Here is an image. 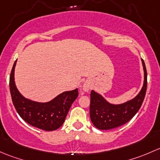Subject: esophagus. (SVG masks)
I'll use <instances>...</instances> for the list:
<instances>
[{
	"label": "esophagus",
	"mask_w": 160,
	"mask_h": 160,
	"mask_svg": "<svg viewBox=\"0 0 160 160\" xmlns=\"http://www.w3.org/2000/svg\"><path fill=\"white\" fill-rule=\"evenodd\" d=\"M91 89V83H90L88 81L85 82V84L83 85V87H82V90L85 92H88L89 90Z\"/></svg>",
	"instance_id": "esophagus-1"
}]
</instances>
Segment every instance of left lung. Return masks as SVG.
Listing matches in <instances>:
<instances>
[{
	"label": "left lung",
	"mask_w": 160,
	"mask_h": 160,
	"mask_svg": "<svg viewBox=\"0 0 160 160\" xmlns=\"http://www.w3.org/2000/svg\"><path fill=\"white\" fill-rule=\"evenodd\" d=\"M144 83L140 92L133 99L123 104H110L101 95L95 91L91 92L90 118L94 126L98 129L108 130L119 127L126 124L140 108L146 95L147 88V72L144 61Z\"/></svg>",
	"instance_id": "1"
}]
</instances>
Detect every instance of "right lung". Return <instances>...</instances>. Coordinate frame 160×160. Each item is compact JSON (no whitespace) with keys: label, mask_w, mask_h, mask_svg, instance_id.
I'll return each mask as SVG.
<instances>
[{"label":"right lung","mask_w":160,"mask_h":160,"mask_svg":"<svg viewBox=\"0 0 160 160\" xmlns=\"http://www.w3.org/2000/svg\"><path fill=\"white\" fill-rule=\"evenodd\" d=\"M14 62L10 75V92L13 104L19 116L31 126L45 131H53L62 126L67 114L77 97L78 88L62 92L48 102L31 101L21 95L14 83Z\"/></svg>","instance_id":"right-lung-1"}]
</instances>
